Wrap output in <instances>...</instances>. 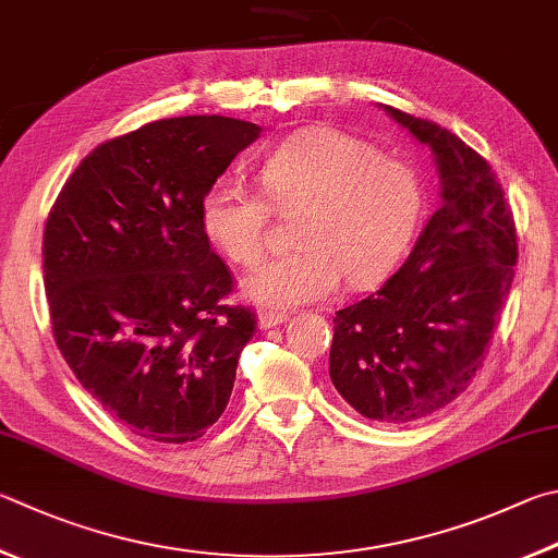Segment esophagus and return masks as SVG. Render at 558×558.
Wrapping results in <instances>:
<instances>
[{"mask_svg": "<svg viewBox=\"0 0 558 558\" xmlns=\"http://www.w3.org/2000/svg\"><path fill=\"white\" fill-rule=\"evenodd\" d=\"M288 322V314H278V312H268L263 310L258 314V327L260 329H272V327H280V324Z\"/></svg>", "mask_w": 558, "mask_h": 558, "instance_id": "1", "label": "esophagus"}]
</instances>
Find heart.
Segmentation results:
<instances>
[{
  "mask_svg": "<svg viewBox=\"0 0 558 558\" xmlns=\"http://www.w3.org/2000/svg\"><path fill=\"white\" fill-rule=\"evenodd\" d=\"M260 182L272 207L300 209V248L268 258L241 280L244 295L270 312L329 298L341 276L353 288L378 286L408 256L427 211L417 170L333 129L280 144L263 160ZM266 197L236 180H215L199 199L202 234L248 266L266 244Z\"/></svg>",
  "mask_w": 558,
  "mask_h": 558,
  "instance_id": "obj_1",
  "label": "heart"
}]
</instances>
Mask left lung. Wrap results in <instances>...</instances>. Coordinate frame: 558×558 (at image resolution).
I'll use <instances>...</instances> for the list:
<instances>
[{"label": "left lung", "mask_w": 558, "mask_h": 558, "mask_svg": "<svg viewBox=\"0 0 558 558\" xmlns=\"http://www.w3.org/2000/svg\"><path fill=\"white\" fill-rule=\"evenodd\" d=\"M383 111L432 150L441 205L400 270L337 312L329 378L363 417L412 424L447 408L483 366L518 234L498 178L473 148L434 121Z\"/></svg>", "instance_id": "obj_1"}]
</instances>
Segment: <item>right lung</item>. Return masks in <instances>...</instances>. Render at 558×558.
I'll return each instance as SVG.
<instances>
[{
	"mask_svg": "<svg viewBox=\"0 0 558 558\" xmlns=\"http://www.w3.org/2000/svg\"><path fill=\"white\" fill-rule=\"evenodd\" d=\"M260 126L175 117L97 146L44 231L53 337L83 388L136 437L195 441L227 410L256 314L199 227V199Z\"/></svg>",
	"mask_w": 558,
	"mask_h": 558,
	"instance_id": "add662e5",
	"label": "right lung"
}]
</instances>
